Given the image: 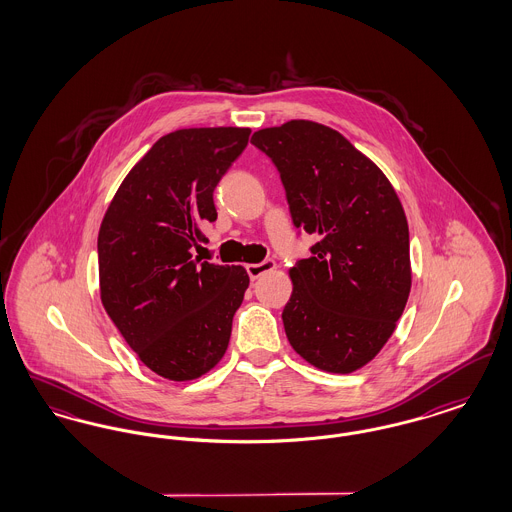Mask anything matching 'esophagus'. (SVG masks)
<instances>
[{
  "instance_id": "1",
  "label": "esophagus",
  "mask_w": 512,
  "mask_h": 512,
  "mask_svg": "<svg viewBox=\"0 0 512 512\" xmlns=\"http://www.w3.org/2000/svg\"><path fill=\"white\" fill-rule=\"evenodd\" d=\"M276 267V263L272 261V259H265V261H261V263H253V265H247V274H249V278L251 280H257L259 276H263L265 272L268 270H272V268Z\"/></svg>"
}]
</instances>
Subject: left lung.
Here are the masks:
<instances>
[{"instance_id":"left-lung-1","label":"left lung","mask_w":512,"mask_h":512,"mask_svg":"<svg viewBox=\"0 0 512 512\" xmlns=\"http://www.w3.org/2000/svg\"><path fill=\"white\" fill-rule=\"evenodd\" d=\"M293 226L318 238L290 268L282 320L295 353L349 374L390 340L411 292L409 224L390 180L340 132L313 121L257 130Z\"/></svg>"}]
</instances>
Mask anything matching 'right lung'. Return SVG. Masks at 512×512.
Segmentation results:
<instances>
[{
  "label": "right lung",
  "instance_id": "1",
  "mask_svg": "<svg viewBox=\"0 0 512 512\" xmlns=\"http://www.w3.org/2000/svg\"><path fill=\"white\" fill-rule=\"evenodd\" d=\"M249 134L219 126L159 138L101 220V303L140 361L167 380H194L219 363L244 301L245 268L201 261L192 249L207 242L213 192Z\"/></svg>",
  "mask_w": 512,
  "mask_h": 512
}]
</instances>
